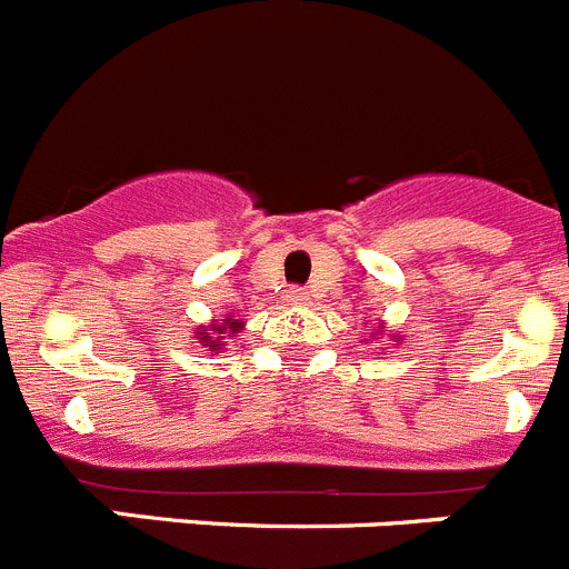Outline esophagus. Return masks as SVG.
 I'll use <instances>...</instances> for the list:
<instances>
[{
	"label": "esophagus",
	"instance_id": "esophagus-1",
	"mask_svg": "<svg viewBox=\"0 0 569 569\" xmlns=\"http://www.w3.org/2000/svg\"><path fill=\"white\" fill-rule=\"evenodd\" d=\"M288 299L293 301V305H305V301H308L310 296H308V290H305V288H290L288 290Z\"/></svg>",
	"mask_w": 569,
	"mask_h": 569
}]
</instances>
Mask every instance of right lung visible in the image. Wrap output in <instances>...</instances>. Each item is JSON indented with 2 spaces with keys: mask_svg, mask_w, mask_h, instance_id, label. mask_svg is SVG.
<instances>
[{
  "mask_svg": "<svg viewBox=\"0 0 569 569\" xmlns=\"http://www.w3.org/2000/svg\"><path fill=\"white\" fill-rule=\"evenodd\" d=\"M228 330H230V333H236V330H241V321H239V319H224L222 325H216L213 336H210V333H199V339L208 341V345H204V347H210V350H219V341L224 339L222 333H228Z\"/></svg>",
  "mask_w": 569,
  "mask_h": 569,
  "instance_id": "add662e5",
  "label": "right lung"
}]
</instances>
